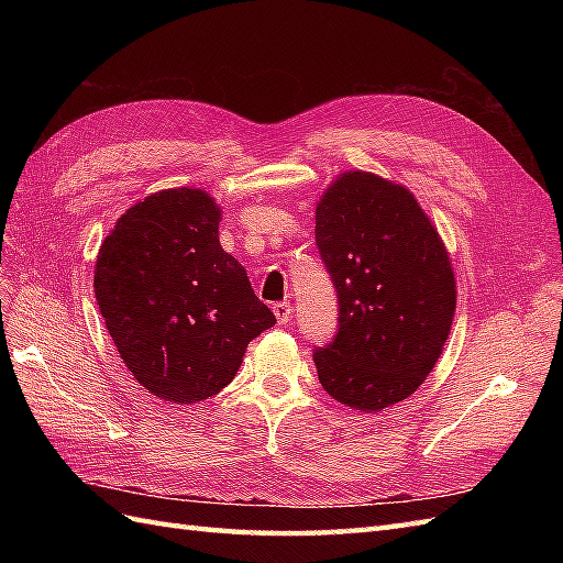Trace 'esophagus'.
I'll return each mask as SVG.
<instances>
[{
	"mask_svg": "<svg viewBox=\"0 0 563 563\" xmlns=\"http://www.w3.org/2000/svg\"><path fill=\"white\" fill-rule=\"evenodd\" d=\"M272 310H275L279 323H288V321H291V302H288V300L275 302V305H272Z\"/></svg>",
	"mask_w": 563,
	"mask_h": 563,
	"instance_id": "34e87169",
	"label": "esophagus"
}]
</instances>
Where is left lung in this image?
<instances>
[{
	"mask_svg": "<svg viewBox=\"0 0 563 563\" xmlns=\"http://www.w3.org/2000/svg\"><path fill=\"white\" fill-rule=\"evenodd\" d=\"M314 240L338 294V331L312 354L321 387L366 413L411 397L455 312L451 261L430 218L406 187L350 172L321 197Z\"/></svg>",
	"mask_w": 563,
	"mask_h": 563,
	"instance_id": "8db88e82",
	"label": "left lung"
}]
</instances>
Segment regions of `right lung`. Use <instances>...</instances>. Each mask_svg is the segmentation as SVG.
I'll return each instance as SVG.
<instances>
[{"instance_id":"obj_1","label":"right lung","mask_w":563,"mask_h":563,"mask_svg":"<svg viewBox=\"0 0 563 563\" xmlns=\"http://www.w3.org/2000/svg\"><path fill=\"white\" fill-rule=\"evenodd\" d=\"M220 209L192 187L145 197L117 220L96 261V300L117 352L152 395H218L246 345L277 319L218 242Z\"/></svg>"}]
</instances>
